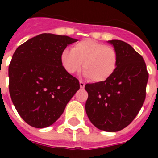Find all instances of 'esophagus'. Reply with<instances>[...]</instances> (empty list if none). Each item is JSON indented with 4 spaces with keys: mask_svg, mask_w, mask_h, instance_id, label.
I'll use <instances>...</instances> for the list:
<instances>
[{
    "mask_svg": "<svg viewBox=\"0 0 158 158\" xmlns=\"http://www.w3.org/2000/svg\"><path fill=\"white\" fill-rule=\"evenodd\" d=\"M85 84L83 82V81H79V86H80V88H85Z\"/></svg>",
    "mask_w": 158,
    "mask_h": 158,
    "instance_id": "34e87169",
    "label": "esophagus"
}]
</instances>
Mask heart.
I'll return each mask as SVG.
<instances>
[{
	"label": "heart",
	"mask_w": 158,
	"mask_h": 158,
	"mask_svg": "<svg viewBox=\"0 0 158 158\" xmlns=\"http://www.w3.org/2000/svg\"><path fill=\"white\" fill-rule=\"evenodd\" d=\"M61 63L69 74L84 69V74L95 83L105 82L116 71L118 55L115 49L91 39L76 43L72 51L64 50L61 54Z\"/></svg>",
	"instance_id": "1"
}]
</instances>
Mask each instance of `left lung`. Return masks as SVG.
<instances>
[{"mask_svg":"<svg viewBox=\"0 0 158 158\" xmlns=\"http://www.w3.org/2000/svg\"><path fill=\"white\" fill-rule=\"evenodd\" d=\"M108 42L118 52V68L105 82L86 84L85 111L97 129L117 132L129 125L143 106L149 74L143 57L131 45L118 40Z\"/></svg>","mask_w":158,"mask_h":158,"instance_id":"left-lung-1","label":"left lung"}]
</instances>
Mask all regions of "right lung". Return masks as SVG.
Instances as JSON below:
<instances>
[{
	"mask_svg": "<svg viewBox=\"0 0 158 158\" xmlns=\"http://www.w3.org/2000/svg\"><path fill=\"white\" fill-rule=\"evenodd\" d=\"M78 41L69 36L41 34L19 45L8 69L9 92L16 110L35 128L52 125L79 89V82L65 71L61 54Z\"/></svg>",
	"mask_w": 158,
	"mask_h": 158,
	"instance_id": "1",
	"label": "right lung"
}]
</instances>
